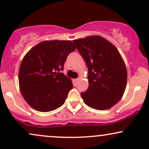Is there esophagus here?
<instances>
[{"label":"esophagus","instance_id":"obj_1","mask_svg":"<svg viewBox=\"0 0 149 149\" xmlns=\"http://www.w3.org/2000/svg\"><path fill=\"white\" fill-rule=\"evenodd\" d=\"M80 80H81V78H78V79H75V83H76L77 84L80 81Z\"/></svg>","mask_w":149,"mask_h":149}]
</instances>
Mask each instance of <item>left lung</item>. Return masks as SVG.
I'll return each instance as SVG.
<instances>
[{"mask_svg": "<svg viewBox=\"0 0 149 149\" xmlns=\"http://www.w3.org/2000/svg\"><path fill=\"white\" fill-rule=\"evenodd\" d=\"M88 70V88L81 93L87 106L107 110L122 99L127 82V70L115 45L100 36L73 41Z\"/></svg>", "mask_w": 149, "mask_h": 149, "instance_id": "obj_1", "label": "left lung"}]
</instances>
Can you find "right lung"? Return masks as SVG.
<instances>
[{
  "mask_svg": "<svg viewBox=\"0 0 149 149\" xmlns=\"http://www.w3.org/2000/svg\"><path fill=\"white\" fill-rule=\"evenodd\" d=\"M75 49L71 41H45L25 54L18 82L23 98L32 108L49 112L64 104L73 86L70 79L60 72L68 55Z\"/></svg>",
  "mask_w": 149,
  "mask_h": 149,
  "instance_id": "obj_1",
  "label": "right lung"
}]
</instances>
